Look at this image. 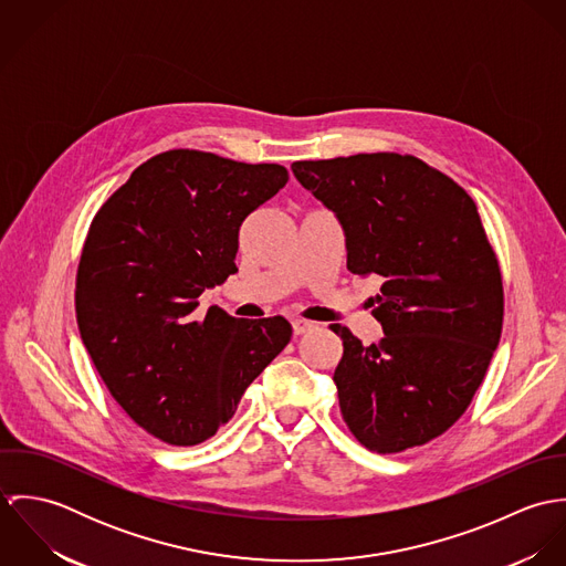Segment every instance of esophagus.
<instances>
[{
	"label": "esophagus",
	"instance_id": "1",
	"mask_svg": "<svg viewBox=\"0 0 566 566\" xmlns=\"http://www.w3.org/2000/svg\"><path fill=\"white\" fill-rule=\"evenodd\" d=\"M316 324L310 323V321H303V318H296V321H292V328H294V333L296 335H303V333H307V331H312Z\"/></svg>",
	"mask_w": 566,
	"mask_h": 566
}]
</instances>
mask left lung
<instances>
[{
    "mask_svg": "<svg viewBox=\"0 0 566 566\" xmlns=\"http://www.w3.org/2000/svg\"><path fill=\"white\" fill-rule=\"evenodd\" d=\"M346 235V268L384 279L379 344L333 324L342 418L370 451L401 453L442 436L473 401L503 326V281L473 198L411 155L292 163Z\"/></svg>",
    "mask_w": 566,
    "mask_h": 566,
    "instance_id": "1",
    "label": "left lung"
}]
</instances>
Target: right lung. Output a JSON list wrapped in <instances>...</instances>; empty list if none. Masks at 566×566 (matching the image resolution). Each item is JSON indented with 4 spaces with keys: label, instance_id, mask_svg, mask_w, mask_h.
<instances>
[{
    "label": "right lung",
    "instance_id": "obj_1",
    "mask_svg": "<svg viewBox=\"0 0 566 566\" xmlns=\"http://www.w3.org/2000/svg\"><path fill=\"white\" fill-rule=\"evenodd\" d=\"M276 163L167 150L99 207L82 245L76 318L111 397L150 436L193 447L227 424L287 346L283 316L243 321L198 296L238 272L243 220L285 187Z\"/></svg>",
    "mask_w": 566,
    "mask_h": 566
}]
</instances>
